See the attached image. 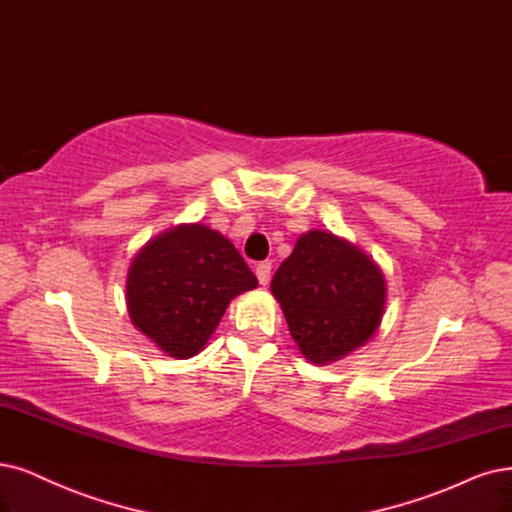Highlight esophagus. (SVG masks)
Returning a JSON list of instances; mask_svg holds the SVG:
<instances>
[{
	"instance_id": "34e87169",
	"label": "esophagus",
	"mask_w": 512,
	"mask_h": 512,
	"mask_svg": "<svg viewBox=\"0 0 512 512\" xmlns=\"http://www.w3.org/2000/svg\"><path fill=\"white\" fill-rule=\"evenodd\" d=\"M255 274H257V278H259V285L266 287L268 282H270V274H272V263H270V261H261V263H257Z\"/></svg>"
}]
</instances>
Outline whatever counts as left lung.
<instances>
[{"instance_id": "8db88e82", "label": "left lung", "mask_w": 512, "mask_h": 512, "mask_svg": "<svg viewBox=\"0 0 512 512\" xmlns=\"http://www.w3.org/2000/svg\"><path fill=\"white\" fill-rule=\"evenodd\" d=\"M289 331L310 363L361 348L382 323L386 280L358 246L331 232L301 234L272 278Z\"/></svg>"}]
</instances>
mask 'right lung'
Wrapping results in <instances>:
<instances>
[{"instance_id": "1", "label": "right lung", "mask_w": 512, "mask_h": 512, "mask_svg": "<svg viewBox=\"0 0 512 512\" xmlns=\"http://www.w3.org/2000/svg\"><path fill=\"white\" fill-rule=\"evenodd\" d=\"M257 287L236 246L200 223L151 238L132 259L126 306L132 325L175 358L198 354L230 301Z\"/></svg>"}]
</instances>
